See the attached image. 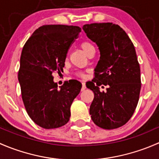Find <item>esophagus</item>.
Returning a JSON list of instances; mask_svg holds the SVG:
<instances>
[{"instance_id": "34e87169", "label": "esophagus", "mask_w": 159, "mask_h": 159, "mask_svg": "<svg viewBox=\"0 0 159 159\" xmlns=\"http://www.w3.org/2000/svg\"><path fill=\"white\" fill-rule=\"evenodd\" d=\"M86 89V85H85V82L83 81L82 82V87H81V91H84Z\"/></svg>"}]
</instances>
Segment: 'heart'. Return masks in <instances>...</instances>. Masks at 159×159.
Returning a JSON list of instances; mask_svg holds the SVG:
<instances>
[{
    "instance_id": "b5f03b06",
    "label": "heart",
    "mask_w": 159,
    "mask_h": 159,
    "mask_svg": "<svg viewBox=\"0 0 159 159\" xmlns=\"http://www.w3.org/2000/svg\"><path fill=\"white\" fill-rule=\"evenodd\" d=\"M80 45H81V49L84 51V52L85 53V54H87V55L91 52V51H95L94 45L89 41H82ZM77 75H78V77H80V78H84V74L83 73V72H78V73H77Z\"/></svg>"
}]
</instances>
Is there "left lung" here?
Wrapping results in <instances>:
<instances>
[{"mask_svg": "<svg viewBox=\"0 0 159 159\" xmlns=\"http://www.w3.org/2000/svg\"><path fill=\"white\" fill-rule=\"evenodd\" d=\"M82 28L101 54L93 82L87 87L94 94L91 119L102 129H118L129 121L139 100L141 70L134 44L119 25L111 22L88 24ZM102 84L109 86L105 93L99 90Z\"/></svg>", "mask_w": 159, "mask_h": 159, "instance_id": "left-lung-1", "label": "left lung"}]
</instances>
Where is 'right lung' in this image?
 <instances>
[{
	"instance_id": "obj_1",
	"label": "right lung",
	"mask_w": 159,
	"mask_h": 159,
	"mask_svg": "<svg viewBox=\"0 0 159 159\" xmlns=\"http://www.w3.org/2000/svg\"><path fill=\"white\" fill-rule=\"evenodd\" d=\"M78 26L47 25L34 30L22 49L18 70L24 105L32 121L45 129L68 122L70 108L79 94V81H65L60 89L52 74H61L68 49L78 38Z\"/></svg>"
}]
</instances>
